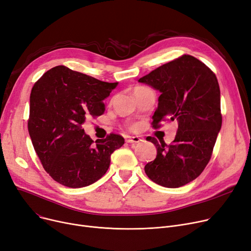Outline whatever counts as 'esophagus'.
I'll use <instances>...</instances> for the list:
<instances>
[{
    "mask_svg": "<svg viewBox=\"0 0 251 251\" xmlns=\"http://www.w3.org/2000/svg\"><path fill=\"white\" fill-rule=\"evenodd\" d=\"M142 140L139 138V137H137V136H135V137H130V136H126V143H128V144H132V143H140Z\"/></svg>",
    "mask_w": 251,
    "mask_h": 251,
    "instance_id": "1",
    "label": "esophagus"
}]
</instances>
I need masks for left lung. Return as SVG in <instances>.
Returning a JSON list of instances; mask_svg holds the SVG:
<instances>
[{"mask_svg": "<svg viewBox=\"0 0 251 251\" xmlns=\"http://www.w3.org/2000/svg\"><path fill=\"white\" fill-rule=\"evenodd\" d=\"M161 94L152 116L153 126L177 121L174 141L147 138L157 148L145 172L155 183L180 187L195 180L211 159L222 126L220 87L215 74L193 55L184 54L139 79Z\"/></svg>", "mask_w": 251, "mask_h": 251, "instance_id": "1", "label": "left lung"}]
</instances>
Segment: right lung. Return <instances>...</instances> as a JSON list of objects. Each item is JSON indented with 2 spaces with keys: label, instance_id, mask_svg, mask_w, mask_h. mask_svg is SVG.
I'll return each mask as SVG.
<instances>
[{
  "label": "right lung",
  "instance_id": "right-lung-1",
  "mask_svg": "<svg viewBox=\"0 0 251 251\" xmlns=\"http://www.w3.org/2000/svg\"><path fill=\"white\" fill-rule=\"evenodd\" d=\"M117 84L65 66L50 69L34 84L28 131L44 170L56 182L84 187L106 173L111 154L125 144V139L110 134L94 144L82 126L89 115L103 114V100Z\"/></svg>",
  "mask_w": 251,
  "mask_h": 251
}]
</instances>
